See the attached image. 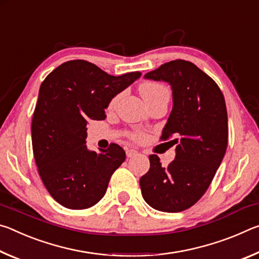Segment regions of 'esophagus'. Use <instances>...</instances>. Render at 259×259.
I'll list each match as a JSON object with an SVG mask.
<instances>
[{
    "label": "esophagus",
    "mask_w": 259,
    "mask_h": 259,
    "mask_svg": "<svg viewBox=\"0 0 259 259\" xmlns=\"http://www.w3.org/2000/svg\"><path fill=\"white\" fill-rule=\"evenodd\" d=\"M125 153H126V156H128V157H134V156L138 154V152L136 150H133V148H128V150L125 151Z\"/></svg>",
    "instance_id": "obj_1"
}]
</instances>
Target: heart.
Returning <instances> with one entry per match:
<instances>
[{
  "label": "heart",
  "mask_w": 259,
  "mask_h": 259,
  "mask_svg": "<svg viewBox=\"0 0 259 259\" xmlns=\"http://www.w3.org/2000/svg\"><path fill=\"white\" fill-rule=\"evenodd\" d=\"M139 91H140V95L143 96V98L145 99V102L150 99H153L157 97V96L160 95H166L169 94V90L166 89L164 85L159 84V83H155V82H145L143 83L142 85L139 87ZM115 100L116 99H113L111 102V106H113L114 104H115ZM144 137L143 134H135L134 135V138L135 139H142Z\"/></svg>",
  "instance_id": "obj_1"
}]
</instances>
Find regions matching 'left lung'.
Returning <instances> with one entry per match:
<instances>
[{
	"label": "left lung",
	"mask_w": 259,
	"mask_h": 259,
	"mask_svg": "<svg viewBox=\"0 0 259 259\" xmlns=\"http://www.w3.org/2000/svg\"><path fill=\"white\" fill-rule=\"evenodd\" d=\"M145 78L168 82L172 111L161 140L176 146L166 168L150 155V170L140 178L147 204L164 212H179L201 199L225 155L229 139L227 111L221 89L191 61L177 59L145 74Z\"/></svg>",
	"instance_id": "8db88e82"
}]
</instances>
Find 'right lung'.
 Instances as JSON below:
<instances>
[{"label": "right lung", "instance_id": "obj_1", "mask_svg": "<svg viewBox=\"0 0 259 259\" xmlns=\"http://www.w3.org/2000/svg\"><path fill=\"white\" fill-rule=\"evenodd\" d=\"M140 72L109 75L85 60H71L42 82L32 121V144L38 174L48 192L68 209H87L102 200L113 172L125 160L117 144L89 151L87 123L104 120L105 108Z\"/></svg>", "mask_w": 259, "mask_h": 259}]
</instances>
